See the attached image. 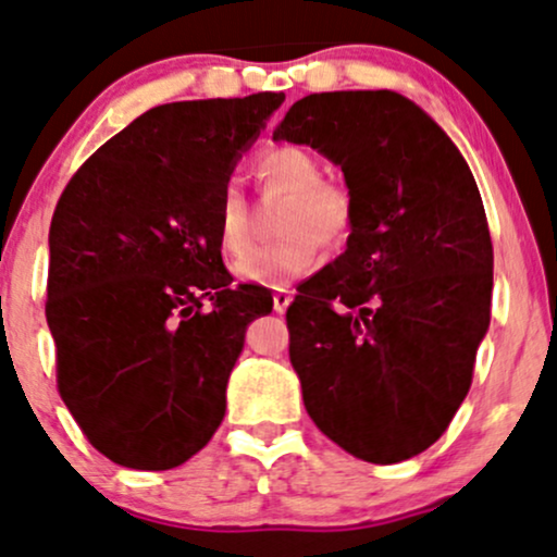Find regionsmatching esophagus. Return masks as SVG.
<instances>
[{"instance_id": "esophagus-1", "label": "esophagus", "mask_w": 557, "mask_h": 557, "mask_svg": "<svg viewBox=\"0 0 557 557\" xmlns=\"http://www.w3.org/2000/svg\"><path fill=\"white\" fill-rule=\"evenodd\" d=\"M272 304H274V311L277 313H285L287 306L293 304V293L290 290H277L272 296Z\"/></svg>"}]
</instances>
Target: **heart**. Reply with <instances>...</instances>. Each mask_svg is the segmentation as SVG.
Listing matches in <instances>:
<instances>
[{
  "instance_id": "b5f03b06",
  "label": "heart",
  "mask_w": 557,
  "mask_h": 557,
  "mask_svg": "<svg viewBox=\"0 0 557 557\" xmlns=\"http://www.w3.org/2000/svg\"><path fill=\"white\" fill-rule=\"evenodd\" d=\"M257 176L270 189L290 194L280 218L283 238L259 246L236 264V274L261 287H285L311 270L319 259V240L337 246L350 236L355 207L343 186L324 178L319 158L298 145H277L261 152ZM218 244L227 257L249 251V212L236 181H227L218 199Z\"/></svg>"
}]
</instances>
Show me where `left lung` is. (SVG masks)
Here are the masks:
<instances>
[{
  "instance_id": "left-lung-1",
  "label": "left lung",
  "mask_w": 557,
  "mask_h": 557,
  "mask_svg": "<svg viewBox=\"0 0 557 557\" xmlns=\"http://www.w3.org/2000/svg\"><path fill=\"white\" fill-rule=\"evenodd\" d=\"M272 139L345 173L347 249L287 308L306 412L352 457L397 465L446 431L491 326L493 244L457 145L394 90L313 92Z\"/></svg>"
}]
</instances>
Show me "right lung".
<instances>
[{"label":"right lung","instance_id":"right-lung-1","mask_svg":"<svg viewBox=\"0 0 557 557\" xmlns=\"http://www.w3.org/2000/svg\"><path fill=\"white\" fill-rule=\"evenodd\" d=\"M283 92L181 100L98 147L59 197L46 321L66 410L103 457L173 470L225 418L264 287H231L218 199Z\"/></svg>","mask_w":557,"mask_h":557}]
</instances>
